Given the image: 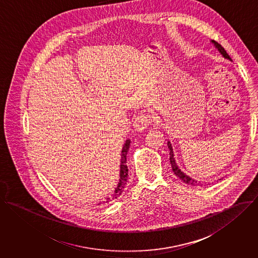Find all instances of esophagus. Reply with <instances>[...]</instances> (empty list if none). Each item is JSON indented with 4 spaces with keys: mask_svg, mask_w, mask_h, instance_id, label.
<instances>
[{
    "mask_svg": "<svg viewBox=\"0 0 258 258\" xmlns=\"http://www.w3.org/2000/svg\"><path fill=\"white\" fill-rule=\"evenodd\" d=\"M153 121V116L146 114V113H140L138 116H136L134 120V126L135 130L138 132L145 131Z\"/></svg>",
    "mask_w": 258,
    "mask_h": 258,
    "instance_id": "1",
    "label": "esophagus"
}]
</instances>
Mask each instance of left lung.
Segmentation results:
<instances>
[{
    "instance_id": "8db88e82",
    "label": "left lung",
    "mask_w": 258,
    "mask_h": 258,
    "mask_svg": "<svg viewBox=\"0 0 258 258\" xmlns=\"http://www.w3.org/2000/svg\"><path fill=\"white\" fill-rule=\"evenodd\" d=\"M211 42L214 44V46L217 48V50L219 51V52H220L225 58L231 60L230 56L228 55V53L223 49V47H222L220 44H218V43H216V42H214V41H211ZM167 147H168V149H169V160H170V164H171V167H172V170H173L174 174H175L177 177H179V178H180L183 182H185L186 184H190V185H194V186H195V185H200L199 183H201V182H199L198 180L192 179L191 177H189L188 175H186L185 173H183V172L178 168V166H177V164H176V162H175V159H174V157H173L174 155H173V151H172V147H171L170 142L167 143Z\"/></svg>"
}]
</instances>
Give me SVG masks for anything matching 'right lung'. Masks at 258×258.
I'll list each match as a JSON object with an SVG mask.
<instances>
[{
    "label": "right lung",
    "mask_w": 258,
    "mask_h": 258,
    "mask_svg": "<svg viewBox=\"0 0 258 258\" xmlns=\"http://www.w3.org/2000/svg\"><path fill=\"white\" fill-rule=\"evenodd\" d=\"M130 144H131V141H130V140H126L125 143H124V145H123V148H122V150H121V155H120V156H121V158H120V170H119V172H120V173H119V182H118L117 186L115 187V190L113 191V194L111 195V197L108 198L105 203H109V202L113 201L114 199H117V198L121 195V192H122V190H123V188H124V186H125V184H126L127 177H128V169H127V165H126V154H127L128 149H130Z\"/></svg>",
    "instance_id": "add662e5"
}]
</instances>
